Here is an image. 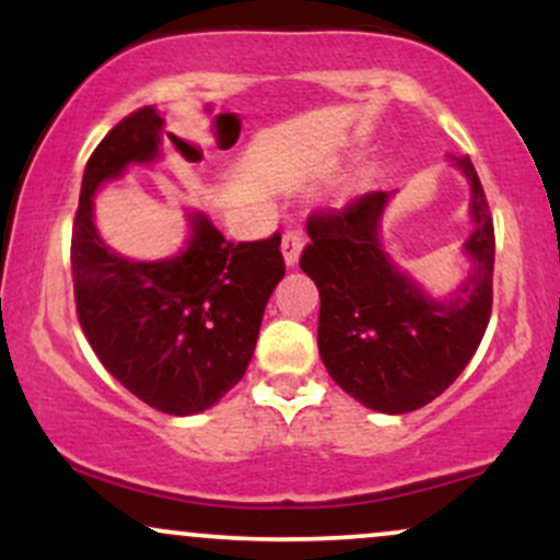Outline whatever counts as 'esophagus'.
Returning <instances> with one entry per match:
<instances>
[{
    "label": "esophagus",
    "instance_id": "1",
    "mask_svg": "<svg viewBox=\"0 0 560 560\" xmlns=\"http://www.w3.org/2000/svg\"><path fill=\"white\" fill-rule=\"evenodd\" d=\"M302 247H305V240H302L300 231H287L284 240H281V253H284V262L289 268L298 266Z\"/></svg>",
    "mask_w": 560,
    "mask_h": 560
}]
</instances>
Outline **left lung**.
I'll list each match as a JSON object with an SVG mask.
<instances>
[{
  "instance_id": "8db88e82",
  "label": "left lung",
  "mask_w": 560,
  "mask_h": 560,
  "mask_svg": "<svg viewBox=\"0 0 560 560\" xmlns=\"http://www.w3.org/2000/svg\"><path fill=\"white\" fill-rule=\"evenodd\" d=\"M471 189L468 273L453 292L429 294L382 244L397 191H371L342 213L307 221L302 271L320 294L318 352L347 395L378 413H410L442 395L474 358L492 311L494 229L468 158H450Z\"/></svg>"
}]
</instances>
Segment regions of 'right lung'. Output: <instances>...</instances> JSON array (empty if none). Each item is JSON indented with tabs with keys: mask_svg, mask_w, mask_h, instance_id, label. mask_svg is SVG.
Listing matches in <instances>:
<instances>
[{
	"mask_svg": "<svg viewBox=\"0 0 560 560\" xmlns=\"http://www.w3.org/2000/svg\"><path fill=\"white\" fill-rule=\"evenodd\" d=\"M155 107H141L100 141L83 168L73 223L75 311L102 365L124 387L168 416L213 408L244 376L268 298L284 279L281 234L229 242L205 213L163 260L124 258L94 226V195L128 165L163 160Z\"/></svg>",
	"mask_w": 560,
	"mask_h": 560,
	"instance_id": "1",
	"label": "right lung"
}]
</instances>
